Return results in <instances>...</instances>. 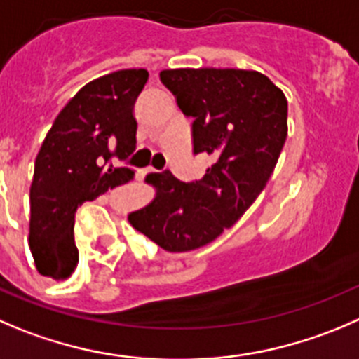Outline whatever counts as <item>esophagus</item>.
<instances>
[{"mask_svg": "<svg viewBox=\"0 0 359 359\" xmlns=\"http://www.w3.org/2000/svg\"><path fill=\"white\" fill-rule=\"evenodd\" d=\"M148 172H158V170L153 169V167H148V169H146V170H142V174H148Z\"/></svg>", "mask_w": 359, "mask_h": 359, "instance_id": "obj_1", "label": "esophagus"}]
</instances>
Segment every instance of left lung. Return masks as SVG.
I'll return each instance as SVG.
<instances>
[{
    "label": "left lung",
    "instance_id": "obj_1",
    "mask_svg": "<svg viewBox=\"0 0 359 359\" xmlns=\"http://www.w3.org/2000/svg\"><path fill=\"white\" fill-rule=\"evenodd\" d=\"M160 79L194 118V151L213 163L196 183L148 174L155 197L128 224L163 250L187 252L236 224L262 192L287 137V98L257 70L167 68Z\"/></svg>",
    "mask_w": 359,
    "mask_h": 359
}]
</instances>
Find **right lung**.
I'll return each instance as SVG.
<instances>
[{"mask_svg":"<svg viewBox=\"0 0 359 359\" xmlns=\"http://www.w3.org/2000/svg\"><path fill=\"white\" fill-rule=\"evenodd\" d=\"M148 81L146 68H125L93 79L61 109L35 160L29 187V250L36 271L67 280L79 262L74 215L84 201L134 177L114 167L135 149L134 104Z\"/></svg>","mask_w":359,"mask_h":359,"instance_id":"add662e5","label":"right lung"}]
</instances>
